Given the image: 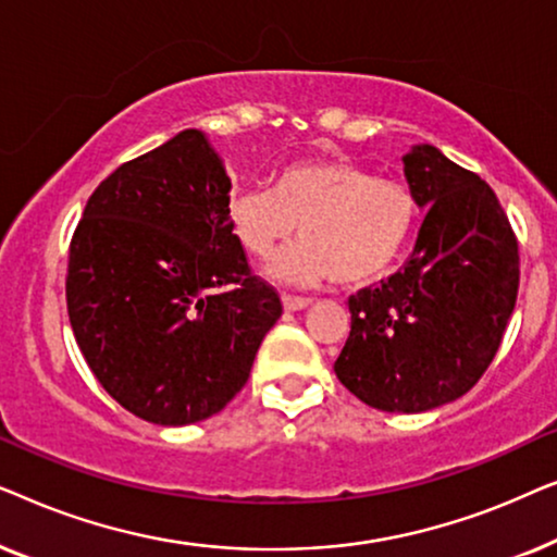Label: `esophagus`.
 Returning <instances> with one entry per match:
<instances>
[{"label": "esophagus", "mask_w": 557, "mask_h": 557, "mask_svg": "<svg viewBox=\"0 0 557 557\" xmlns=\"http://www.w3.org/2000/svg\"><path fill=\"white\" fill-rule=\"evenodd\" d=\"M281 301H284V309L286 311H301V309H307L309 304H311V299H304V296H292V294L281 296Z\"/></svg>", "instance_id": "esophagus-1"}]
</instances>
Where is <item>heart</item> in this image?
Listing matches in <instances>:
<instances>
[{
    "instance_id": "obj_1",
    "label": "heart",
    "mask_w": 557,
    "mask_h": 557,
    "mask_svg": "<svg viewBox=\"0 0 557 557\" xmlns=\"http://www.w3.org/2000/svg\"><path fill=\"white\" fill-rule=\"evenodd\" d=\"M227 218L253 258H271L299 227L304 238L273 261V276L314 286H364L385 276L418 223V200L403 182L383 180L349 159L301 162L271 187L240 189Z\"/></svg>"
}]
</instances>
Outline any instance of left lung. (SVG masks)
I'll return each mask as SVG.
<instances>
[{"label": "left lung", "instance_id": "obj_1", "mask_svg": "<svg viewBox=\"0 0 557 557\" xmlns=\"http://www.w3.org/2000/svg\"><path fill=\"white\" fill-rule=\"evenodd\" d=\"M425 220L413 256L349 296L352 330L334 362L370 408L423 413L469 393L497 355L520 286V253L497 195L431 144L403 157Z\"/></svg>", "mask_w": 557, "mask_h": 557}]
</instances>
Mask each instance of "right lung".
<instances>
[{"label":"right lung","mask_w":557,"mask_h":557,"mask_svg":"<svg viewBox=\"0 0 557 557\" xmlns=\"http://www.w3.org/2000/svg\"><path fill=\"white\" fill-rule=\"evenodd\" d=\"M227 205L223 159L185 128L109 174L73 233L75 342L103 391L149 423L223 410L284 311L276 288L250 273Z\"/></svg>","instance_id":"1"}]
</instances>
